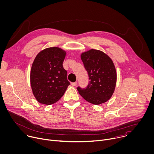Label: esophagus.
<instances>
[{"label": "esophagus", "instance_id": "34e87169", "mask_svg": "<svg viewBox=\"0 0 154 154\" xmlns=\"http://www.w3.org/2000/svg\"><path fill=\"white\" fill-rule=\"evenodd\" d=\"M77 82H72V83H71V85L72 86H75L77 85Z\"/></svg>", "mask_w": 154, "mask_h": 154}]
</instances>
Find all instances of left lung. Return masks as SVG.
<instances>
[{
  "label": "left lung",
  "mask_w": 154,
  "mask_h": 154,
  "mask_svg": "<svg viewBox=\"0 0 154 154\" xmlns=\"http://www.w3.org/2000/svg\"><path fill=\"white\" fill-rule=\"evenodd\" d=\"M81 59L90 81L86 88L77 87L79 93L92 104L105 103L112 97L117 82L112 59L103 51L94 49L82 53Z\"/></svg>",
  "instance_id": "left-lung-1"
}]
</instances>
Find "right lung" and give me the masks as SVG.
<instances>
[{
	"instance_id": "1",
	"label": "right lung",
	"mask_w": 154,
	"mask_h": 154,
	"mask_svg": "<svg viewBox=\"0 0 154 154\" xmlns=\"http://www.w3.org/2000/svg\"><path fill=\"white\" fill-rule=\"evenodd\" d=\"M66 51L59 47L46 48L36 56L31 69L33 95L39 103L54 104L64 95L70 85L63 67Z\"/></svg>"
}]
</instances>
